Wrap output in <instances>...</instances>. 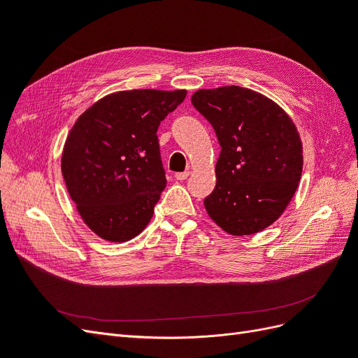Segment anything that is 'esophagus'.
Masks as SVG:
<instances>
[{
  "instance_id": "1",
  "label": "esophagus",
  "mask_w": 358,
  "mask_h": 358,
  "mask_svg": "<svg viewBox=\"0 0 358 358\" xmlns=\"http://www.w3.org/2000/svg\"><path fill=\"white\" fill-rule=\"evenodd\" d=\"M188 176H189V171H180V173H176V175H175V178L178 180H185Z\"/></svg>"
}]
</instances>
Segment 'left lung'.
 <instances>
[{"mask_svg":"<svg viewBox=\"0 0 358 358\" xmlns=\"http://www.w3.org/2000/svg\"><path fill=\"white\" fill-rule=\"evenodd\" d=\"M191 103L221 146L206 210L233 236L264 230L282 215L300 182L303 150L294 122L275 101L242 86L200 90Z\"/></svg>","mask_w":358,"mask_h":358,"instance_id":"obj_1","label":"left lung"}]
</instances>
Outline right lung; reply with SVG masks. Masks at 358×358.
I'll list each match as a JSON object with an SVG mask.
<instances>
[{"label": "right lung", "instance_id": "add662e5", "mask_svg": "<svg viewBox=\"0 0 358 358\" xmlns=\"http://www.w3.org/2000/svg\"><path fill=\"white\" fill-rule=\"evenodd\" d=\"M187 91L133 90L96 101L73 125L61 169L90 229L110 242L142 233L166 188L158 127Z\"/></svg>", "mask_w": 358, "mask_h": 358}]
</instances>
